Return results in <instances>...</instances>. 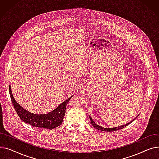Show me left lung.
<instances>
[{"label":"left lung","mask_w":159,"mask_h":159,"mask_svg":"<svg viewBox=\"0 0 159 159\" xmlns=\"http://www.w3.org/2000/svg\"><path fill=\"white\" fill-rule=\"evenodd\" d=\"M89 119H90L91 124H92V126H93L95 128H96V129H98V130L103 131H107V132L115 131H117V130H119V129H122V128H125V127H126V126H128V125H129V124H131L132 122L134 121V120H135V119L137 118V117H136L135 119H134L133 120H131V122H128V123H127V124H124V125H122V126H118V127H114V128H104V127H102V126H99V125L97 124L93 120V119H91V116H89Z\"/></svg>","instance_id":"8db88e82"}]
</instances>
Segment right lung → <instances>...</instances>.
<instances>
[{"label":"right lung","instance_id":"1","mask_svg":"<svg viewBox=\"0 0 159 159\" xmlns=\"http://www.w3.org/2000/svg\"><path fill=\"white\" fill-rule=\"evenodd\" d=\"M9 91L13 107L21 120L33 127L48 129H52L61 126L65 115L67 104L73 97L71 96L68 98L52 111L49 112L48 113L40 115L30 112L16 102L13 96L11 86H9Z\"/></svg>","mask_w":159,"mask_h":159}]
</instances>
